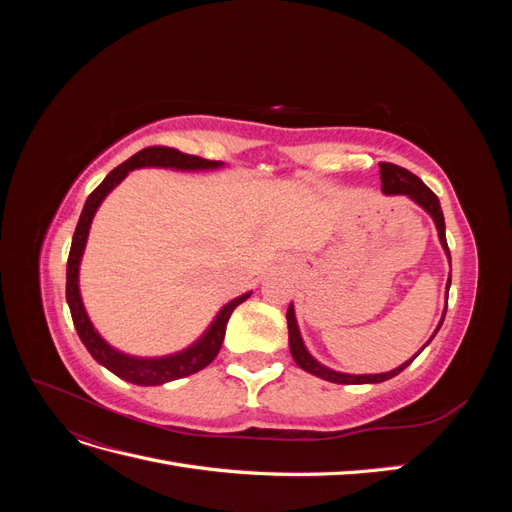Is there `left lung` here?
Wrapping results in <instances>:
<instances>
[{
	"label": "left lung",
	"mask_w": 512,
	"mask_h": 512,
	"mask_svg": "<svg viewBox=\"0 0 512 512\" xmlns=\"http://www.w3.org/2000/svg\"><path fill=\"white\" fill-rule=\"evenodd\" d=\"M380 177H382V190L386 192V194H406V196H410L414 203H418L421 205L431 218H433V222H436V228H438V235H440V243H442V247L446 250V256H448V260H451V252H448V245H446V235H444V215H442V207H440V200H438V196L433 194L427 185L418 179L416 175H412L410 170H406V168H401V166H397V164H391V162H382L380 164ZM451 288V277H448V286H446V290ZM446 314V312H444ZM286 320H288V339H290V352H292V359H294V363H297L301 369H305V371H309V374H314V376H318V378H322V380H329V382H337V384H374V382H384V380H389V378H393V376H397L399 371H404L418 354H414V359H410L408 363H404V365H399L397 369H393V371H386V374H374V376H350V374H339V371H333V369H329V367H324V365H320L312 354H309L307 350H305V346H303V339H301V335H299V327H297V320H294V307L290 305L288 307V312H286ZM444 320V318H442ZM440 327H442V322H440ZM438 327V329H440ZM438 333V331H436ZM433 333V335H436ZM433 335H431V339H433ZM429 339V342H431ZM427 342V344H429ZM425 344V346H427ZM423 346V348H425ZM421 348V350H423ZM418 350V352H421Z\"/></svg>",
	"instance_id": "obj_1"
}]
</instances>
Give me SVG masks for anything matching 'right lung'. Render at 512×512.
Listing matches in <instances>:
<instances>
[{"label":"right lung","instance_id":"right-lung-1","mask_svg":"<svg viewBox=\"0 0 512 512\" xmlns=\"http://www.w3.org/2000/svg\"><path fill=\"white\" fill-rule=\"evenodd\" d=\"M143 166H164V168H179V170H198V168H218L220 162L215 160H205L198 156H188V153H181L179 149L173 147H147L143 151L134 153L130 160L119 164L113 168L111 173L106 175V179L98 185V188L89 194L85 200L83 213L79 218V224H76L74 237H72V247H70V256H68V269H66V301L70 305V314L72 322L76 327V333H79L81 342L89 350V354L94 359L104 365L106 369H111L115 376L128 380L132 384H141V386H156L164 384L170 380H179L190 374H196V371L205 369L215 356H218L222 342H224V333H226V324L239 303H243L250 292L243 294V297H237L235 301H230L228 305L222 307V312L218 318L213 320L211 329L198 339V342L173 356H164V359H134V356L121 354L115 348L108 346L104 339L96 333V329L91 327V322L85 314V307L81 301V292H79V262L85 250V241L89 235V226L91 220H94V213L100 207L104 196L111 192L119 181H123L130 170L134 168H143Z\"/></svg>","mask_w":512,"mask_h":512}]
</instances>
